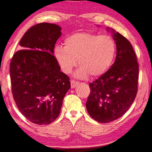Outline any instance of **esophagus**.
Masks as SVG:
<instances>
[{
  "instance_id": "1",
  "label": "esophagus",
  "mask_w": 152,
  "mask_h": 152,
  "mask_svg": "<svg viewBox=\"0 0 152 152\" xmlns=\"http://www.w3.org/2000/svg\"><path fill=\"white\" fill-rule=\"evenodd\" d=\"M78 84H79V82H77V81H75V80H71V81H70V84H71V88H74Z\"/></svg>"
}]
</instances>
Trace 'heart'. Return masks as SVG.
Returning <instances> with one entry per match:
<instances>
[{
	"mask_svg": "<svg viewBox=\"0 0 152 152\" xmlns=\"http://www.w3.org/2000/svg\"><path fill=\"white\" fill-rule=\"evenodd\" d=\"M64 45L55 48V57L65 73H70L77 64L76 75L79 77H98L107 71L113 63L116 45L109 35L90 32H78L70 35Z\"/></svg>",
	"mask_w": 152,
	"mask_h": 152,
	"instance_id": "obj_1",
	"label": "heart"
}]
</instances>
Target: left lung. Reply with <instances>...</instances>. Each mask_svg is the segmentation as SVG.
<instances>
[{"label": "left lung", "mask_w": 152, "mask_h": 152, "mask_svg": "<svg viewBox=\"0 0 152 152\" xmlns=\"http://www.w3.org/2000/svg\"><path fill=\"white\" fill-rule=\"evenodd\" d=\"M111 31L117 47L115 62L105 73L89 84L91 93L86 103L91 117L101 123L122 117L138 92L139 66L136 53L125 37Z\"/></svg>", "instance_id": "left-lung-1"}]
</instances>
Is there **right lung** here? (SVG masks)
<instances>
[{
	"instance_id": "add662e5",
	"label": "right lung",
	"mask_w": 152,
	"mask_h": 152,
	"mask_svg": "<svg viewBox=\"0 0 152 152\" xmlns=\"http://www.w3.org/2000/svg\"><path fill=\"white\" fill-rule=\"evenodd\" d=\"M61 27L41 23L20 39V50L10 62L12 92L16 107L32 123L49 124L60 113L70 78L61 72L54 48Z\"/></svg>"
}]
</instances>
